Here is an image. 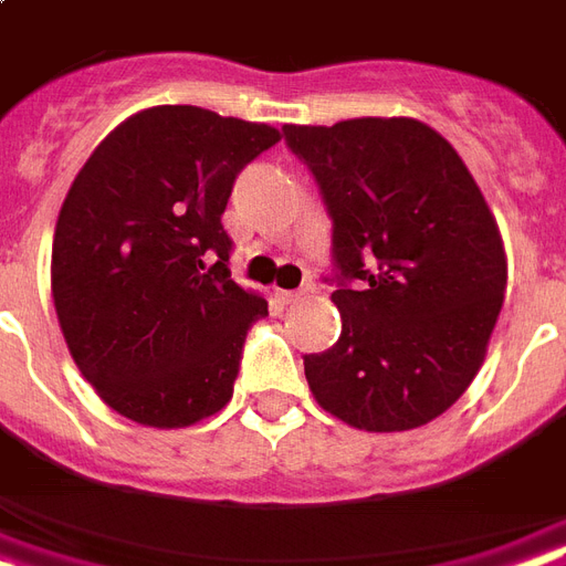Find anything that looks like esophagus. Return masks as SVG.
I'll list each match as a JSON object with an SVG mask.
<instances>
[{"instance_id": "esophagus-1", "label": "esophagus", "mask_w": 566, "mask_h": 566, "mask_svg": "<svg viewBox=\"0 0 566 566\" xmlns=\"http://www.w3.org/2000/svg\"><path fill=\"white\" fill-rule=\"evenodd\" d=\"M304 292H310V289H301V292H277V295H280V301H283V304H295V301H298Z\"/></svg>"}]
</instances>
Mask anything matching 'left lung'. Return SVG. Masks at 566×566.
<instances>
[{"label":"left lung","instance_id":"obj_1","mask_svg":"<svg viewBox=\"0 0 566 566\" xmlns=\"http://www.w3.org/2000/svg\"><path fill=\"white\" fill-rule=\"evenodd\" d=\"M334 220L343 331L304 358L322 409L367 432L423 427L486 358L507 286L495 214L457 148L418 118L283 125Z\"/></svg>","mask_w":566,"mask_h":566}]
</instances>
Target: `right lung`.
<instances>
[{"instance_id": "1", "label": "right lung", "mask_w": 566, "mask_h": 566, "mask_svg": "<svg viewBox=\"0 0 566 566\" xmlns=\"http://www.w3.org/2000/svg\"><path fill=\"white\" fill-rule=\"evenodd\" d=\"M280 139L202 106H148L113 127L67 190L50 289L67 352L106 406L143 427L218 415L268 301L229 271L235 176Z\"/></svg>"}]
</instances>
